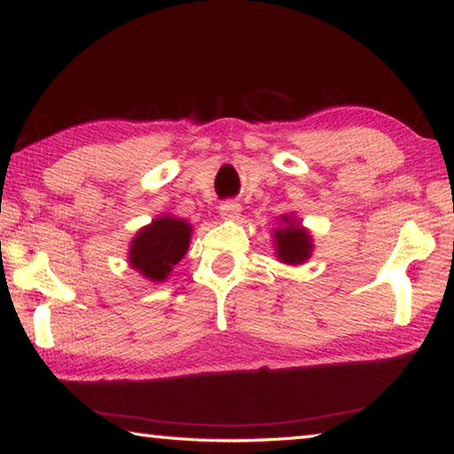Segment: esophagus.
<instances>
[{
  "label": "esophagus",
  "mask_w": 454,
  "mask_h": 454,
  "mask_svg": "<svg viewBox=\"0 0 454 454\" xmlns=\"http://www.w3.org/2000/svg\"><path fill=\"white\" fill-rule=\"evenodd\" d=\"M240 212H242V206L238 202H232V200H228L220 206V216L224 220H238L240 218Z\"/></svg>",
  "instance_id": "esophagus-1"
}]
</instances>
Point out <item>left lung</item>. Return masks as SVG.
I'll use <instances>...</instances> for the list:
<instances>
[{"label": "left lung", "instance_id": "1", "mask_svg": "<svg viewBox=\"0 0 454 454\" xmlns=\"http://www.w3.org/2000/svg\"><path fill=\"white\" fill-rule=\"evenodd\" d=\"M282 226L274 230L276 256L284 264H302L312 254V240L309 230L292 216H282Z\"/></svg>", "mask_w": 454, "mask_h": 454}]
</instances>
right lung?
Returning a JSON list of instances; mask_svg holds the SVG:
<instances>
[{
  "instance_id": "right-lung-1",
  "label": "right lung",
  "mask_w": 454,
  "mask_h": 454,
  "mask_svg": "<svg viewBox=\"0 0 454 454\" xmlns=\"http://www.w3.org/2000/svg\"><path fill=\"white\" fill-rule=\"evenodd\" d=\"M192 226L186 220L160 216L144 226L129 244L128 262L144 278L164 282L172 268L186 256Z\"/></svg>"
}]
</instances>
